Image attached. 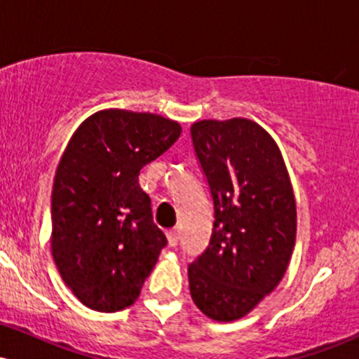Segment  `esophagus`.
I'll return each instance as SVG.
<instances>
[{
	"instance_id": "1",
	"label": "esophagus",
	"mask_w": 359,
	"mask_h": 359,
	"mask_svg": "<svg viewBox=\"0 0 359 359\" xmlns=\"http://www.w3.org/2000/svg\"><path fill=\"white\" fill-rule=\"evenodd\" d=\"M179 229H170V231H167V240H168V246H172V248H175L177 243H179Z\"/></svg>"
}]
</instances>
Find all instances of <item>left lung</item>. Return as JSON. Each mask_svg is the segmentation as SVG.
I'll list each match as a JSON object with an SVG mask.
<instances>
[{"mask_svg":"<svg viewBox=\"0 0 359 359\" xmlns=\"http://www.w3.org/2000/svg\"><path fill=\"white\" fill-rule=\"evenodd\" d=\"M214 204L209 246L189 265L191 297L219 323L241 319L285 275L297 208L275 140L246 118L191 126Z\"/></svg>","mask_w":359,"mask_h":359,"instance_id":"8db88e82","label":"left lung"}]
</instances>
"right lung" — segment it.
<instances>
[{
  "label": "right lung",
  "instance_id": "right-lung-1",
  "mask_svg": "<svg viewBox=\"0 0 359 359\" xmlns=\"http://www.w3.org/2000/svg\"><path fill=\"white\" fill-rule=\"evenodd\" d=\"M180 133L158 114L102 109L69 140L52 187V257L86 307L116 312L138 299L167 245L138 175Z\"/></svg>",
  "mask_w": 359,
  "mask_h": 359
}]
</instances>
